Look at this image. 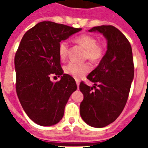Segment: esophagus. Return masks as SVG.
Returning <instances> with one entry per match:
<instances>
[{
	"label": "esophagus",
	"mask_w": 148,
	"mask_h": 148,
	"mask_svg": "<svg viewBox=\"0 0 148 148\" xmlns=\"http://www.w3.org/2000/svg\"><path fill=\"white\" fill-rule=\"evenodd\" d=\"M76 84H77V88H79V85H80V81L78 80H76Z\"/></svg>",
	"instance_id": "obj_1"
}]
</instances>
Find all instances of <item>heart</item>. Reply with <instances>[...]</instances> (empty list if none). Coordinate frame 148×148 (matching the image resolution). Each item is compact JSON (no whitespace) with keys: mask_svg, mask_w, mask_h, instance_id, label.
<instances>
[{"mask_svg":"<svg viewBox=\"0 0 148 148\" xmlns=\"http://www.w3.org/2000/svg\"><path fill=\"white\" fill-rule=\"evenodd\" d=\"M75 42L81 45L85 48V58H88L90 61L95 62L102 58L104 53V49L101 45L97 44V38L90 34H81L77 36L74 39ZM69 45L67 40H62L58 46V53L61 60H64L67 58L68 53ZM90 67L87 63L70 62L64 67V72L76 79H79L84 76Z\"/></svg>","mask_w":148,"mask_h":148,"instance_id":"b5f03b06","label":"heart"}]
</instances>
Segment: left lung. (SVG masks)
<instances>
[{"label":"left lung","mask_w":148,"mask_h":148,"mask_svg":"<svg viewBox=\"0 0 148 148\" xmlns=\"http://www.w3.org/2000/svg\"><path fill=\"white\" fill-rule=\"evenodd\" d=\"M88 31L102 34L108 47L98 66L87 77L95 86L80 84L84 95L80 114L88 125L103 127L114 121L125 107L134 74L133 54L128 40L115 27L102 25Z\"/></svg>","instance_id":"left-lung-1"}]
</instances>
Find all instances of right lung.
I'll return each instance as SVG.
<instances>
[{"instance_id":"obj_1","label":"right lung","mask_w":148,"mask_h":148,"mask_svg":"<svg viewBox=\"0 0 148 148\" xmlns=\"http://www.w3.org/2000/svg\"><path fill=\"white\" fill-rule=\"evenodd\" d=\"M81 31L64 24L42 21L23 36L14 58L16 91L30 119L40 126H52L62 119L70 96L77 90L74 79L60 66L58 46ZM51 75L61 76L52 82Z\"/></svg>"}]
</instances>
